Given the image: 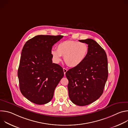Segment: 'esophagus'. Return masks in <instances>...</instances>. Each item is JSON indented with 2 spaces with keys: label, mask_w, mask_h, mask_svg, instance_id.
Masks as SVG:
<instances>
[{
  "label": "esophagus",
  "mask_w": 128,
  "mask_h": 128,
  "mask_svg": "<svg viewBox=\"0 0 128 128\" xmlns=\"http://www.w3.org/2000/svg\"><path fill=\"white\" fill-rule=\"evenodd\" d=\"M63 71H64V75H65V74L66 73V72L67 71V69H66V68H63Z\"/></svg>",
  "instance_id": "34e87169"
}]
</instances>
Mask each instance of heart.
<instances>
[{"label":"heart","mask_w":128,"mask_h":128,"mask_svg":"<svg viewBox=\"0 0 128 128\" xmlns=\"http://www.w3.org/2000/svg\"><path fill=\"white\" fill-rule=\"evenodd\" d=\"M88 51V46L86 44L69 40L59 44L57 50H52L51 54L56 63H59L61 60V56H64V61L68 66L76 67L84 61Z\"/></svg>","instance_id":"1"}]
</instances>
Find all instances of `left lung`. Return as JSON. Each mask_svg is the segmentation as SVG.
<instances>
[{"label":"left lung","mask_w":128,"mask_h":128,"mask_svg":"<svg viewBox=\"0 0 128 128\" xmlns=\"http://www.w3.org/2000/svg\"><path fill=\"white\" fill-rule=\"evenodd\" d=\"M88 44L89 51L84 61L66 73L70 100L79 106L92 103L102 95L108 78V61L103 48L94 40H79Z\"/></svg>","instance_id":"1"}]
</instances>
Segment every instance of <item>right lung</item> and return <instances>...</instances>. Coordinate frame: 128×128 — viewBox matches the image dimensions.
Segmentation results:
<instances>
[{
	"label": "right lung",
	"instance_id": "1",
	"mask_svg": "<svg viewBox=\"0 0 128 128\" xmlns=\"http://www.w3.org/2000/svg\"><path fill=\"white\" fill-rule=\"evenodd\" d=\"M62 35H37L28 40L22 50L18 71L20 89L30 101L38 105L48 103L64 76L61 66L52 63V46Z\"/></svg>",
	"mask_w": 128,
	"mask_h": 128
}]
</instances>
